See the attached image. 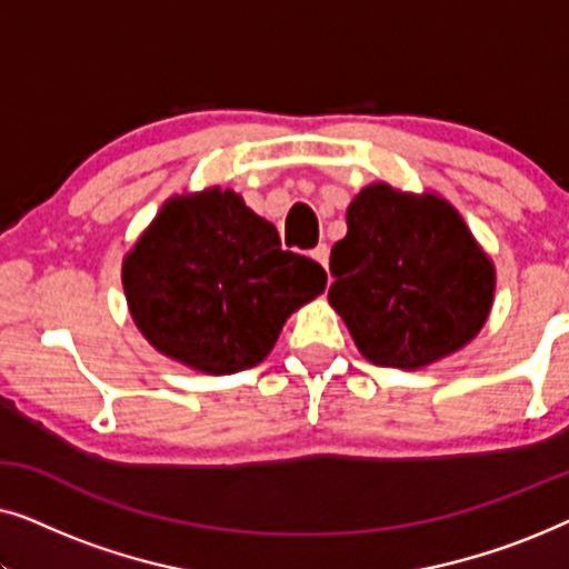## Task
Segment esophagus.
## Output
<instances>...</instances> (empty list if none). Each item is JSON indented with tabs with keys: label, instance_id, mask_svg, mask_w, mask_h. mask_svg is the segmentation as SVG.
I'll return each mask as SVG.
<instances>
[{
	"label": "esophagus",
	"instance_id": "1",
	"mask_svg": "<svg viewBox=\"0 0 569 569\" xmlns=\"http://www.w3.org/2000/svg\"><path fill=\"white\" fill-rule=\"evenodd\" d=\"M310 256H313V261H318L326 271H329V246H326V243L316 246L313 251H310Z\"/></svg>",
	"mask_w": 569,
	"mask_h": 569
}]
</instances>
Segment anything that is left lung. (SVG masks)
Returning a JSON list of instances; mask_svg holds the SVG:
<instances>
[{
  "label": "left lung",
  "instance_id": "obj_1",
  "mask_svg": "<svg viewBox=\"0 0 569 569\" xmlns=\"http://www.w3.org/2000/svg\"><path fill=\"white\" fill-rule=\"evenodd\" d=\"M331 308L365 360L422 370L463 349L492 313L497 271L438 191L365 186L331 248Z\"/></svg>",
  "mask_w": 569,
  "mask_h": 569
}]
</instances>
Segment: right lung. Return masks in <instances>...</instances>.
Returning <instances> with one entry per match:
<instances>
[{"label": "right lung", "mask_w": 569, "mask_h": 569, "mask_svg": "<svg viewBox=\"0 0 569 569\" xmlns=\"http://www.w3.org/2000/svg\"><path fill=\"white\" fill-rule=\"evenodd\" d=\"M131 321L160 355L207 372L256 368L326 271L282 251L277 228L240 193L209 186L170 197L121 263Z\"/></svg>", "instance_id": "right-lung-1"}]
</instances>
